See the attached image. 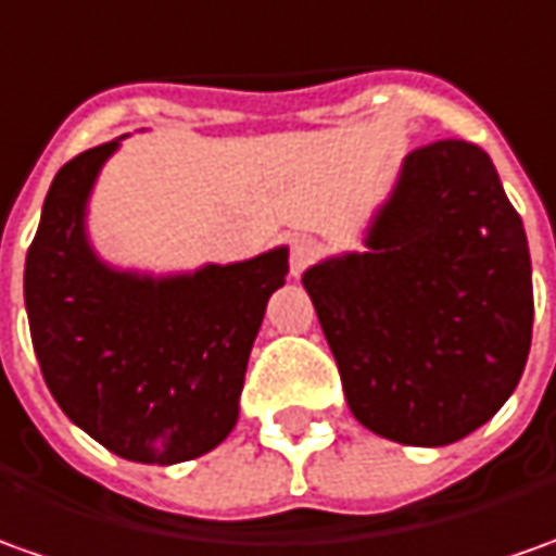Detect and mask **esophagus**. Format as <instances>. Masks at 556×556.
Here are the masks:
<instances>
[{
    "instance_id": "34e87169",
    "label": "esophagus",
    "mask_w": 556,
    "mask_h": 556,
    "mask_svg": "<svg viewBox=\"0 0 556 556\" xmlns=\"http://www.w3.org/2000/svg\"><path fill=\"white\" fill-rule=\"evenodd\" d=\"M316 240L307 233H298L292 237V252H289V264H292V277H301V270L316 258Z\"/></svg>"
}]
</instances>
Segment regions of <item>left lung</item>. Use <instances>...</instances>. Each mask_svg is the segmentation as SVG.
<instances>
[{
	"mask_svg": "<svg viewBox=\"0 0 556 556\" xmlns=\"http://www.w3.org/2000/svg\"><path fill=\"white\" fill-rule=\"evenodd\" d=\"M304 289L365 429L444 447L515 392L532 341L527 230L490 154L444 139L407 154L362 237Z\"/></svg>",
	"mask_w": 556,
	"mask_h": 556,
	"instance_id": "obj_1",
	"label": "left lung"
}]
</instances>
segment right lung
<instances>
[{
    "mask_svg": "<svg viewBox=\"0 0 556 556\" xmlns=\"http://www.w3.org/2000/svg\"><path fill=\"white\" fill-rule=\"evenodd\" d=\"M121 139L63 164L26 252L24 301L45 383L105 451L173 466L218 447L264 307L289 274V249L185 274L124 270L88 237V203Z\"/></svg>",
    "mask_w": 556,
    "mask_h": 556,
    "instance_id": "add662e5",
    "label": "right lung"
}]
</instances>
